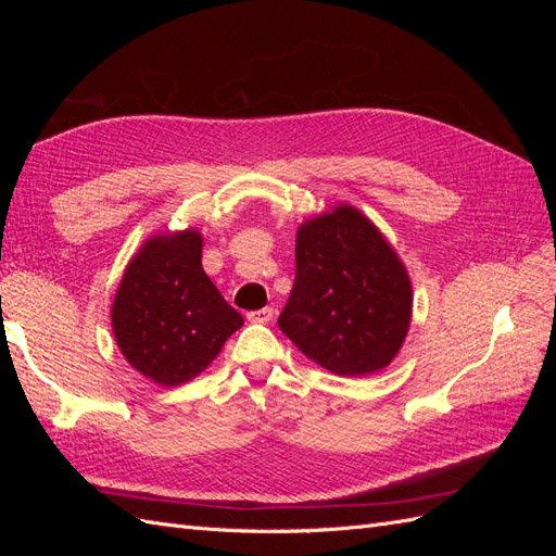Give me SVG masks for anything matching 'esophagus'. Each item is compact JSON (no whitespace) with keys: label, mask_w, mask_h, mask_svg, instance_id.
<instances>
[{"label":"esophagus","mask_w":556,"mask_h":556,"mask_svg":"<svg viewBox=\"0 0 556 556\" xmlns=\"http://www.w3.org/2000/svg\"><path fill=\"white\" fill-rule=\"evenodd\" d=\"M248 319H250V323H260V325L271 323V319H274V308L266 306V308H260V311H250Z\"/></svg>","instance_id":"34e87169"}]
</instances>
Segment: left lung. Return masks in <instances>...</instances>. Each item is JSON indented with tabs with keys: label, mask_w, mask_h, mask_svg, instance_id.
<instances>
[{
	"label": "left lung",
	"mask_w": 556,
	"mask_h": 556,
	"mask_svg": "<svg viewBox=\"0 0 556 556\" xmlns=\"http://www.w3.org/2000/svg\"><path fill=\"white\" fill-rule=\"evenodd\" d=\"M410 311L406 268L359 211L339 206L299 227L278 327L306 357L345 378L376 374L396 357Z\"/></svg>",
	"instance_id": "1"
}]
</instances>
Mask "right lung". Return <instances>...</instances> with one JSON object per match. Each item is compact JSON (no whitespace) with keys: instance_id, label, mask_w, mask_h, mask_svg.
I'll use <instances>...</instances> for the list:
<instances>
[{"instance_id":"add662e5","label":"right lung","mask_w":556,"mask_h":556,"mask_svg":"<svg viewBox=\"0 0 556 556\" xmlns=\"http://www.w3.org/2000/svg\"><path fill=\"white\" fill-rule=\"evenodd\" d=\"M111 319L125 359L164 387L199 376L243 325L201 268V233L192 229L146 241L117 288Z\"/></svg>"}]
</instances>
